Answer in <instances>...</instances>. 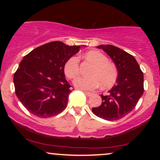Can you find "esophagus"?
Here are the masks:
<instances>
[{
	"label": "esophagus",
	"instance_id": "1",
	"mask_svg": "<svg viewBox=\"0 0 160 160\" xmlns=\"http://www.w3.org/2000/svg\"><path fill=\"white\" fill-rule=\"evenodd\" d=\"M84 93H85V95H86V96H91V95H92V93L88 92H84Z\"/></svg>",
	"mask_w": 160,
	"mask_h": 160
}]
</instances>
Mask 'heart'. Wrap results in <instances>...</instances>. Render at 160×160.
I'll use <instances>...</instances> for the list:
<instances>
[{"mask_svg":"<svg viewBox=\"0 0 160 160\" xmlns=\"http://www.w3.org/2000/svg\"><path fill=\"white\" fill-rule=\"evenodd\" d=\"M87 59L95 64L89 72L91 76H80L74 80V84L82 90H94L101 84L102 88L113 85L118 77V71L113 63L108 62L106 56L98 51H89L85 54ZM65 74L70 79L74 78L80 71V61L78 56H72L68 59L64 67Z\"/></svg>","mask_w":160,"mask_h":160,"instance_id":"b5f03b06","label":"heart"}]
</instances>
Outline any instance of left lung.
Returning <instances> with one entry per match:
<instances>
[{
    "label": "left lung",
    "instance_id": "obj_1",
    "mask_svg": "<svg viewBox=\"0 0 160 160\" xmlns=\"http://www.w3.org/2000/svg\"><path fill=\"white\" fill-rule=\"evenodd\" d=\"M114 62L118 78L117 83L108 92L101 95L100 106L93 108L92 113L106 120H118L135 108L144 92V74L133 56L113 45H100Z\"/></svg>",
    "mask_w": 160,
    "mask_h": 160
}]
</instances>
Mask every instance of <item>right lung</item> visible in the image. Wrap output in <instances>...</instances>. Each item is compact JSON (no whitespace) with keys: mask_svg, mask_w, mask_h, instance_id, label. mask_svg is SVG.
Listing matches in <instances>:
<instances>
[{"mask_svg":"<svg viewBox=\"0 0 160 160\" xmlns=\"http://www.w3.org/2000/svg\"><path fill=\"white\" fill-rule=\"evenodd\" d=\"M80 48L53 41L24 56L14 74L13 82L16 96L31 113L48 118L65 110L71 86L65 79L64 67Z\"/></svg>","mask_w":160,"mask_h":160,"instance_id":"add662e5","label":"right lung"}]
</instances>
